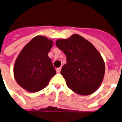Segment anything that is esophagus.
Returning <instances> with one entry per match:
<instances>
[{
    "label": "esophagus",
    "instance_id": "esophagus-1",
    "mask_svg": "<svg viewBox=\"0 0 122 122\" xmlns=\"http://www.w3.org/2000/svg\"><path fill=\"white\" fill-rule=\"evenodd\" d=\"M60 71H61V67H59V68L56 69V73H60Z\"/></svg>",
    "mask_w": 122,
    "mask_h": 122
}]
</instances>
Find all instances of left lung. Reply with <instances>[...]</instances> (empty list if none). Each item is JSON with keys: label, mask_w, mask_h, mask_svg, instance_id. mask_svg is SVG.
Here are the masks:
<instances>
[{"label": "left lung", "mask_w": 122, "mask_h": 122, "mask_svg": "<svg viewBox=\"0 0 122 122\" xmlns=\"http://www.w3.org/2000/svg\"><path fill=\"white\" fill-rule=\"evenodd\" d=\"M56 45L66 56L61 75L69 88L80 95H89L98 89L105 75V62L91 43L78 34L58 39Z\"/></svg>", "instance_id": "1"}]
</instances>
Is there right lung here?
Instances as JSON below:
<instances>
[{
    "instance_id": "add662e5",
    "label": "right lung",
    "mask_w": 122,
    "mask_h": 122,
    "mask_svg": "<svg viewBox=\"0 0 122 122\" xmlns=\"http://www.w3.org/2000/svg\"><path fill=\"white\" fill-rule=\"evenodd\" d=\"M53 41L42 35L34 37L21 50L13 67L17 84L28 92L45 88L56 74L48 53Z\"/></svg>"
}]
</instances>
